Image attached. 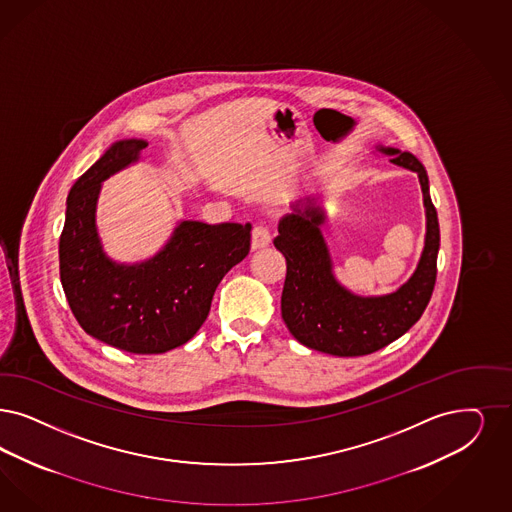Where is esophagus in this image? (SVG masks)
<instances>
[{
	"instance_id": "obj_1",
	"label": "esophagus",
	"mask_w": 512,
	"mask_h": 512,
	"mask_svg": "<svg viewBox=\"0 0 512 512\" xmlns=\"http://www.w3.org/2000/svg\"><path fill=\"white\" fill-rule=\"evenodd\" d=\"M271 243V231L264 224H256L252 229V248H264Z\"/></svg>"
}]
</instances>
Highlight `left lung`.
I'll return each mask as SVG.
<instances>
[{"mask_svg": "<svg viewBox=\"0 0 512 512\" xmlns=\"http://www.w3.org/2000/svg\"><path fill=\"white\" fill-rule=\"evenodd\" d=\"M378 152L391 155V163L398 167L416 172L427 216L419 264L397 292L364 298L336 281L321 233L326 216L315 199L292 205L294 210L279 222V235L273 241L286 258L281 296L284 324L305 347L336 357L370 355L398 340L419 321L435 288L440 229L427 171L410 152L383 146H378Z\"/></svg>", "mask_w": 512, "mask_h": 512, "instance_id": "8db88e82", "label": "left lung"}]
</instances>
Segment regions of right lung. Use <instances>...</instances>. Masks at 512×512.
Segmentation results:
<instances>
[{
	"label": "right lung",
	"instance_id": "1",
	"mask_svg": "<svg viewBox=\"0 0 512 512\" xmlns=\"http://www.w3.org/2000/svg\"><path fill=\"white\" fill-rule=\"evenodd\" d=\"M144 140H121L77 178L58 243L60 281L79 326L127 353L184 345L207 319L216 286L250 250V224L184 220L142 264H115L100 245L95 212L102 182L138 161Z\"/></svg>",
	"mask_w": 512,
	"mask_h": 512
}]
</instances>
